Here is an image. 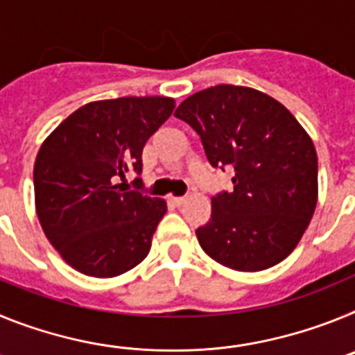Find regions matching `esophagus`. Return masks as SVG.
I'll list each match as a JSON object with an SVG mask.
<instances>
[{
    "instance_id": "esophagus-1",
    "label": "esophagus",
    "mask_w": 355,
    "mask_h": 355,
    "mask_svg": "<svg viewBox=\"0 0 355 355\" xmlns=\"http://www.w3.org/2000/svg\"><path fill=\"white\" fill-rule=\"evenodd\" d=\"M184 200H187V197H184V196H175V197H172V202H174L175 206L184 205Z\"/></svg>"
}]
</instances>
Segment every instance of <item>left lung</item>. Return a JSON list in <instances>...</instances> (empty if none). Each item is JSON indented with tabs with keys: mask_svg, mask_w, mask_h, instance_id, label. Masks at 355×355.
<instances>
[{
	"mask_svg": "<svg viewBox=\"0 0 355 355\" xmlns=\"http://www.w3.org/2000/svg\"><path fill=\"white\" fill-rule=\"evenodd\" d=\"M174 117L199 135L213 167L234 168L233 192L211 197V218L196 231L202 250L240 272L283 261L318 199V158L306 130L274 97L234 85L193 94Z\"/></svg>",
	"mask_w": 355,
	"mask_h": 355,
	"instance_id": "8db88e82",
	"label": "left lung"
}]
</instances>
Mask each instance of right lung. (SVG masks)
I'll use <instances>...</instances> for the list:
<instances>
[{"mask_svg":"<svg viewBox=\"0 0 355 355\" xmlns=\"http://www.w3.org/2000/svg\"><path fill=\"white\" fill-rule=\"evenodd\" d=\"M174 106L163 96L89 103L40 146L33 167L37 215L74 270L115 277L149 254L167 205L117 183L126 172H142L144 146ZM133 184L142 188V180Z\"/></svg>","mask_w":355,"mask_h":355,"instance_id":"right-lung-1","label":"right lung"}]
</instances>
